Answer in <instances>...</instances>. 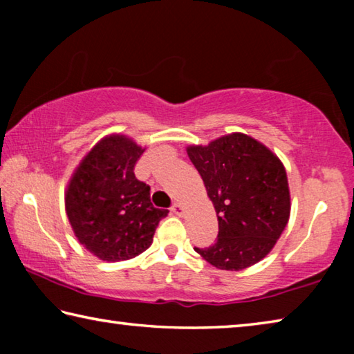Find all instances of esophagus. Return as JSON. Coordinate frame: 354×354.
Returning <instances> with one entry per match:
<instances>
[{"instance_id":"1","label":"esophagus","mask_w":354,"mask_h":354,"mask_svg":"<svg viewBox=\"0 0 354 354\" xmlns=\"http://www.w3.org/2000/svg\"><path fill=\"white\" fill-rule=\"evenodd\" d=\"M171 212L176 214V215H183L184 214V207L179 205V203H175V205L171 206Z\"/></svg>"}]
</instances>
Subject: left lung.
Returning a JSON list of instances; mask_svg holds the SVG:
<instances>
[{
    "mask_svg": "<svg viewBox=\"0 0 354 354\" xmlns=\"http://www.w3.org/2000/svg\"><path fill=\"white\" fill-rule=\"evenodd\" d=\"M187 154L218 218L217 242L195 248L211 266L239 272L270 253L290 215L286 169L253 137L234 133Z\"/></svg>",
    "mask_w": 354,
    "mask_h": 354,
    "instance_id": "1",
    "label": "left lung"
}]
</instances>
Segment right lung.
I'll return each instance as SVG.
<instances>
[{
  "label": "right lung",
  "instance_id": "add662e5",
  "mask_svg": "<svg viewBox=\"0 0 354 354\" xmlns=\"http://www.w3.org/2000/svg\"><path fill=\"white\" fill-rule=\"evenodd\" d=\"M143 151L127 136H107L87 153L68 183L70 225L80 243L101 261H127L143 253L169 214L153 206L149 185L134 175Z\"/></svg>",
  "mask_w": 354,
  "mask_h": 354
}]
</instances>
